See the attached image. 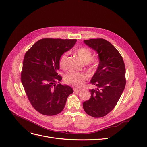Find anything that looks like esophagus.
Returning <instances> with one entry per match:
<instances>
[{"label":"esophagus","instance_id":"esophagus-1","mask_svg":"<svg viewBox=\"0 0 147 147\" xmlns=\"http://www.w3.org/2000/svg\"><path fill=\"white\" fill-rule=\"evenodd\" d=\"M81 91V89H78V88H74V91L75 92H80Z\"/></svg>","mask_w":147,"mask_h":147}]
</instances>
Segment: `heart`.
I'll use <instances>...</instances> for the list:
<instances>
[{"label": "heart", "instance_id": "heart-1", "mask_svg": "<svg viewBox=\"0 0 147 147\" xmlns=\"http://www.w3.org/2000/svg\"><path fill=\"white\" fill-rule=\"evenodd\" d=\"M76 54L80 60L87 63L91 59L92 53L88 48L82 47L79 48L76 51ZM68 53H64L60 59L59 64L63 69H66L67 67V59ZM89 75L85 72H76L70 71L67 73L64 78L65 82L68 84L72 85L75 87H81L88 80Z\"/></svg>", "mask_w": 147, "mask_h": 147}]
</instances>
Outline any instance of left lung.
<instances>
[{"label":"left lung","instance_id":"1","mask_svg":"<svg viewBox=\"0 0 147 147\" xmlns=\"http://www.w3.org/2000/svg\"><path fill=\"white\" fill-rule=\"evenodd\" d=\"M84 42L96 52L99 61L90 81L96 88L89 90L91 96L83 103L84 109L92 117H102L114 108L125 88V65L118 50L108 41L91 39Z\"/></svg>","mask_w":147,"mask_h":147}]
</instances>
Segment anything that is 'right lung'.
I'll list each match as a JSON object with an SVG mask.
<instances>
[{
  "label": "right lung",
  "mask_w": 147,
  "mask_h": 147,
  "mask_svg": "<svg viewBox=\"0 0 147 147\" xmlns=\"http://www.w3.org/2000/svg\"><path fill=\"white\" fill-rule=\"evenodd\" d=\"M76 40L42 39L25 53L21 81L32 105L43 115L59 114L74 92L71 86L56 82L62 79L57 73L61 56L72 48Z\"/></svg>",
  "instance_id": "add662e5"
}]
</instances>
